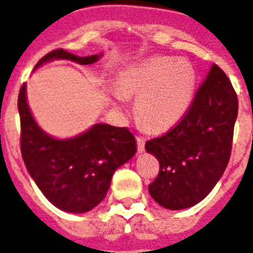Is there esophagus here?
<instances>
[{
  "label": "esophagus",
  "instance_id": "34e87169",
  "mask_svg": "<svg viewBox=\"0 0 253 253\" xmlns=\"http://www.w3.org/2000/svg\"><path fill=\"white\" fill-rule=\"evenodd\" d=\"M145 138L141 136H137V147H138V153H142L145 150Z\"/></svg>",
  "mask_w": 253,
  "mask_h": 253
}]
</instances>
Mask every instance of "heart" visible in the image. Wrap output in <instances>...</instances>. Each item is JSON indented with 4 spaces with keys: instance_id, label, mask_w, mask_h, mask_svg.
I'll use <instances>...</instances> for the list:
<instances>
[{
    "instance_id": "obj_1",
    "label": "heart",
    "mask_w": 253,
    "mask_h": 253,
    "mask_svg": "<svg viewBox=\"0 0 253 253\" xmlns=\"http://www.w3.org/2000/svg\"><path fill=\"white\" fill-rule=\"evenodd\" d=\"M114 103L121 107L137 96L139 121L153 130L176 123L189 108L195 95L196 70L187 60L151 57L126 66L117 74Z\"/></svg>"
}]
</instances>
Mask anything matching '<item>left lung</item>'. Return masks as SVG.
<instances>
[{"label":"left lung","mask_w":253,"mask_h":253,"mask_svg":"<svg viewBox=\"0 0 253 253\" xmlns=\"http://www.w3.org/2000/svg\"><path fill=\"white\" fill-rule=\"evenodd\" d=\"M238 98L227 76L213 65L183 120L145 145L159 161L149 193L169 210L203 201L225 172L231 154Z\"/></svg>","instance_id":"8db88e82"}]
</instances>
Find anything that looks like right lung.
Instances as JSON below:
<instances>
[{"instance_id": "obj_1", "label": "right lung", "mask_w": 253, "mask_h": 253, "mask_svg": "<svg viewBox=\"0 0 253 253\" xmlns=\"http://www.w3.org/2000/svg\"><path fill=\"white\" fill-rule=\"evenodd\" d=\"M103 53L80 57L64 49L45 54L34 70L53 60L80 65L99 61ZM27 87L18 98L21 116V151L30 176L50 204L68 213H86L106 197L111 180L120 166L134 157L136 138L128 128L104 123L70 138H57L36 123L27 102Z\"/></svg>"}]
</instances>
